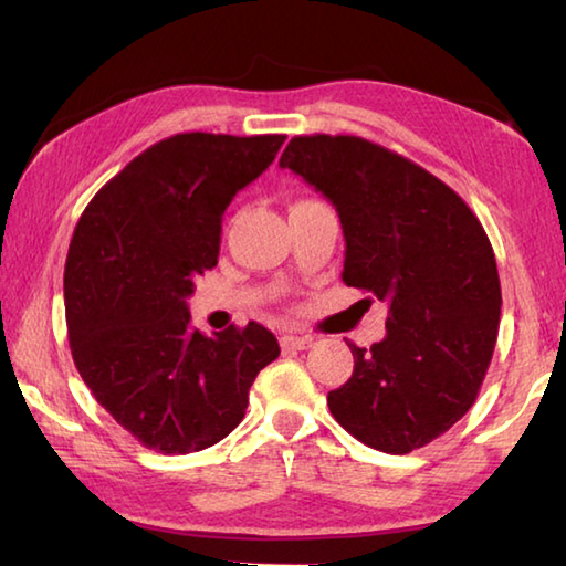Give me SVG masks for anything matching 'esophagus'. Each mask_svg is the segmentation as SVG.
Masks as SVG:
<instances>
[{
  "label": "esophagus",
  "instance_id": "1",
  "mask_svg": "<svg viewBox=\"0 0 566 566\" xmlns=\"http://www.w3.org/2000/svg\"><path fill=\"white\" fill-rule=\"evenodd\" d=\"M280 342H282L284 349L302 352V349H310V347H312L314 337H300V334H284V337H282Z\"/></svg>",
  "mask_w": 566,
  "mask_h": 566
}]
</instances>
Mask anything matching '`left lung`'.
<instances>
[{
    "label": "left lung",
    "instance_id": "8db88e82",
    "mask_svg": "<svg viewBox=\"0 0 566 566\" xmlns=\"http://www.w3.org/2000/svg\"><path fill=\"white\" fill-rule=\"evenodd\" d=\"M337 209L347 286L387 302V337L361 349L329 391L361 444L409 454L474 405L500 332L502 290L484 227L454 189L352 134L294 137L280 159Z\"/></svg>",
    "mask_w": 566,
    "mask_h": 566
}]
</instances>
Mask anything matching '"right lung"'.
I'll return each instance as SVG.
<instances>
[{
    "mask_svg": "<svg viewBox=\"0 0 566 566\" xmlns=\"http://www.w3.org/2000/svg\"><path fill=\"white\" fill-rule=\"evenodd\" d=\"M284 139L175 134L134 157L76 222L64 264L74 364L114 421L155 452L224 439L256 375L280 357L256 322L214 337L195 329L187 296L217 264L224 209Z\"/></svg>",
    "mask_w": 566,
    "mask_h": 566,
    "instance_id": "right-lung-1",
    "label": "right lung"
}]
</instances>
